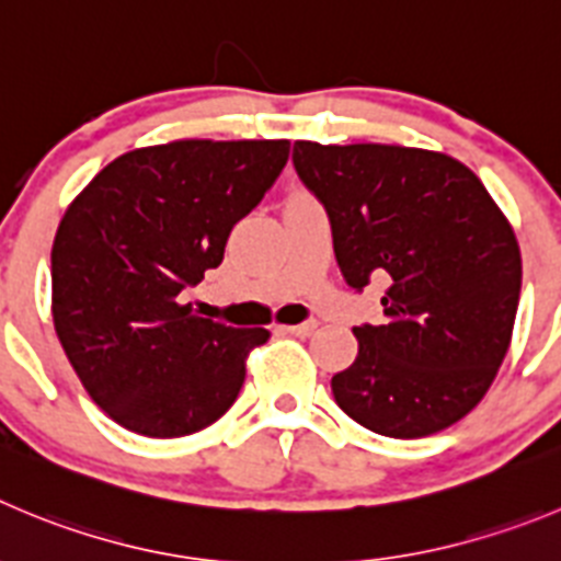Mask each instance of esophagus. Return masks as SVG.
<instances>
[{"label": "esophagus", "instance_id": "obj_1", "mask_svg": "<svg viewBox=\"0 0 561 561\" xmlns=\"http://www.w3.org/2000/svg\"><path fill=\"white\" fill-rule=\"evenodd\" d=\"M318 323L316 321H305V323H293V327H285V332L296 334V337H310L316 332Z\"/></svg>", "mask_w": 561, "mask_h": 561}]
</instances>
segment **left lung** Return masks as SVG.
<instances>
[{
    "mask_svg": "<svg viewBox=\"0 0 561 561\" xmlns=\"http://www.w3.org/2000/svg\"><path fill=\"white\" fill-rule=\"evenodd\" d=\"M323 204L340 274L387 285L385 321L354 327L357 359L332 376L340 410L385 437H426L468 415L506 357L520 249L479 176L439 151L293 144Z\"/></svg>",
    "mask_w": 561,
    "mask_h": 561,
    "instance_id": "8db88e82",
    "label": "left lung"
}]
</instances>
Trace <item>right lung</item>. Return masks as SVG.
Wrapping results in <instances>:
<instances>
[{"mask_svg": "<svg viewBox=\"0 0 561 561\" xmlns=\"http://www.w3.org/2000/svg\"><path fill=\"white\" fill-rule=\"evenodd\" d=\"M287 140H174L127 151L71 202L51 245V318L93 401L146 437H185L238 399L268 329L198 318L182 293L285 169Z\"/></svg>", "mask_w": 561, "mask_h": 561, "instance_id": "1", "label": "right lung"}]
</instances>
